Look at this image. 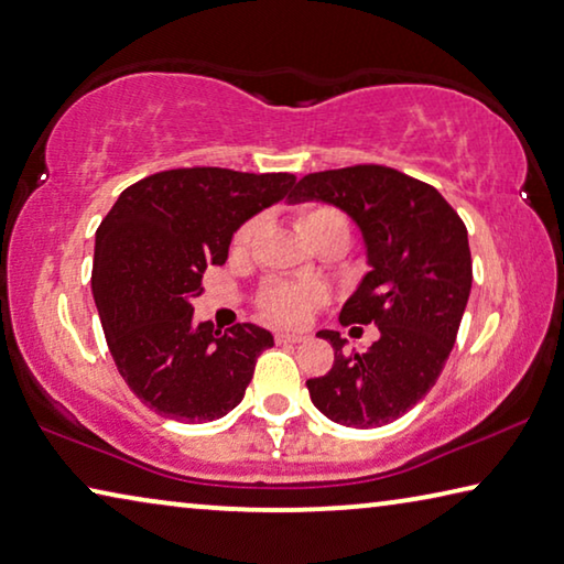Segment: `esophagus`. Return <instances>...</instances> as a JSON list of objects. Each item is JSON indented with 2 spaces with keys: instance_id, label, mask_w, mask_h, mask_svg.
<instances>
[{
  "instance_id": "1",
  "label": "esophagus",
  "mask_w": 564,
  "mask_h": 564,
  "mask_svg": "<svg viewBox=\"0 0 564 564\" xmlns=\"http://www.w3.org/2000/svg\"><path fill=\"white\" fill-rule=\"evenodd\" d=\"M275 341H279V344H301V341H306V336L291 334V330H279V334H275Z\"/></svg>"
}]
</instances>
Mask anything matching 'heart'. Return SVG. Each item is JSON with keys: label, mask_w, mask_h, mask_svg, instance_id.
Returning a JSON list of instances; mask_svg holds the SVG:
<instances>
[{"label": "heart", "mask_w": 564, "mask_h": 564, "mask_svg": "<svg viewBox=\"0 0 564 564\" xmlns=\"http://www.w3.org/2000/svg\"><path fill=\"white\" fill-rule=\"evenodd\" d=\"M263 220L250 218L243 226L238 228L234 238V253H246V250L256 243L258 234H261ZM299 226L303 236L316 234V230H341L348 236V223L336 208H328V205H311V208L301 210ZM324 296L316 285H289V283H273L268 285L263 293V311L268 318L281 321V324H299V321L306 318L311 306Z\"/></svg>", "instance_id": "1"}]
</instances>
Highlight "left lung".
<instances>
[{
	"label": "left lung",
	"mask_w": 564,
	"mask_h": 564,
	"mask_svg": "<svg viewBox=\"0 0 564 564\" xmlns=\"http://www.w3.org/2000/svg\"><path fill=\"white\" fill-rule=\"evenodd\" d=\"M326 203L359 228L369 271L341 308L344 324L379 326L366 351L346 354L338 330L326 377L308 394L330 422L373 429L404 416L440 379L471 291L469 238L436 187L394 167L354 165L301 177L291 205Z\"/></svg>",
	"instance_id": "obj_1"
}]
</instances>
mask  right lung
I'll return each instance as SVG.
<instances>
[{
  "instance_id": "add662e5",
  "label": "right lung",
  "mask_w": 564,
  "mask_h": 564,
  "mask_svg": "<svg viewBox=\"0 0 564 564\" xmlns=\"http://www.w3.org/2000/svg\"><path fill=\"white\" fill-rule=\"evenodd\" d=\"M291 173L181 167L120 193L95 234L93 296L110 354L132 394L185 424L243 401L271 330L193 324L208 265L228 261L236 230L285 198Z\"/></svg>"
}]
</instances>
